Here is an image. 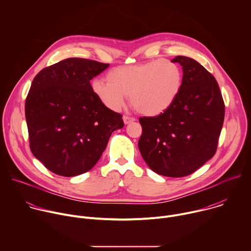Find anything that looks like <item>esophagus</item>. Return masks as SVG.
I'll list each match as a JSON object with an SVG mask.
<instances>
[{"label":"esophagus","instance_id":"34e87169","mask_svg":"<svg viewBox=\"0 0 251 251\" xmlns=\"http://www.w3.org/2000/svg\"><path fill=\"white\" fill-rule=\"evenodd\" d=\"M136 119L134 117H131V116H128V115H124L123 116V121H124L125 124H129V123H131V122H133Z\"/></svg>","mask_w":251,"mask_h":251}]
</instances>
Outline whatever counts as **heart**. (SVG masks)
<instances>
[{"mask_svg": "<svg viewBox=\"0 0 251 251\" xmlns=\"http://www.w3.org/2000/svg\"><path fill=\"white\" fill-rule=\"evenodd\" d=\"M107 80L95 79L91 89L107 108L119 111L128 95L135 108L149 116L159 115L174 104L183 86L181 65L167 58L118 66L107 74Z\"/></svg>", "mask_w": 251, "mask_h": 251, "instance_id": "b5f03b06", "label": "heart"}]
</instances>
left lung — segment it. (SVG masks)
Instances as JSON below:
<instances>
[{"mask_svg": "<svg viewBox=\"0 0 251 251\" xmlns=\"http://www.w3.org/2000/svg\"><path fill=\"white\" fill-rule=\"evenodd\" d=\"M183 66L182 90L168 110L141 117L140 153L155 173L172 177L189 176L218 149L225 120V102L214 76L193 58L177 55Z\"/></svg>", "mask_w": 251, "mask_h": 251, "instance_id": "left-lung-1", "label": "left lung"}]
</instances>
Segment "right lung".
<instances>
[{
  "label": "right lung",
  "mask_w": 251,
  "mask_h": 251,
  "mask_svg": "<svg viewBox=\"0 0 251 251\" xmlns=\"http://www.w3.org/2000/svg\"><path fill=\"white\" fill-rule=\"evenodd\" d=\"M71 57L42 69L25 98V112L32 155L50 172L75 176L91 170L122 115L94 95L90 80L108 67Z\"/></svg>",
  "instance_id": "1"
}]
</instances>
